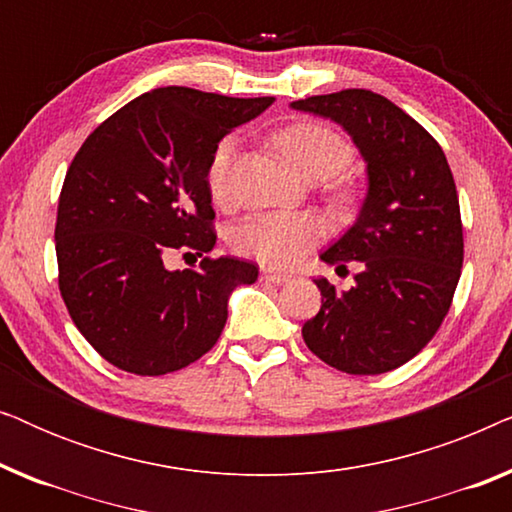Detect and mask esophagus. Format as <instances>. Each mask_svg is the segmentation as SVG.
<instances>
[{
	"label": "esophagus",
	"instance_id": "34e87169",
	"mask_svg": "<svg viewBox=\"0 0 512 512\" xmlns=\"http://www.w3.org/2000/svg\"><path fill=\"white\" fill-rule=\"evenodd\" d=\"M261 282L279 286V284L289 282V275H282V272H272V270H261Z\"/></svg>",
	"mask_w": 512,
	"mask_h": 512
}]
</instances>
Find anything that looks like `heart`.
<instances>
[{
  "label": "heart",
  "instance_id": "obj_1",
  "mask_svg": "<svg viewBox=\"0 0 512 512\" xmlns=\"http://www.w3.org/2000/svg\"><path fill=\"white\" fill-rule=\"evenodd\" d=\"M277 146L303 177H333L352 160V146L333 128L312 121L286 125L277 132ZM233 139H221L207 165V186L214 202L230 200ZM324 237L317 216L305 212H263L244 219L233 233L237 254L256 258L265 268H291Z\"/></svg>",
  "mask_w": 512,
  "mask_h": 512
}]
</instances>
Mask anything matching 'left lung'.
I'll return each instance as SVG.
<instances>
[{"mask_svg": "<svg viewBox=\"0 0 512 512\" xmlns=\"http://www.w3.org/2000/svg\"><path fill=\"white\" fill-rule=\"evenodd\" d=\"M340 123L368 165L359 219L321 261H359L349 291L317 279L321 310L305 321L312 354L349 375H380L429 345L452 305L464 263L459 195L440 144L401 107L349 88L291 102Z\"/></svg>", "mask_w": 512, "mask_h": 512, "instance_id": "1", "label": "left lung"}]
</instances>
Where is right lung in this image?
<instances>
[{"label": "right lung", "instance_id": "right-lung-1", "mask_svg": "<svg viewBox=\"0 0 512 512\" xmlns=\"http://www.w3.org/2000/svg\"><path fill=\"white\" fill-rule=\"evenodd\" d=\"M272 102L156 88L81 144L58 202V284L76 328L111 366L165 375L198 361L226 326L235 286L258 279L240 258L206 256L200 271H167L164 258L214 249L209 158Z\"/></svg>", "mask_w": 512, "mask_h": 512}]
</instances>
